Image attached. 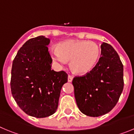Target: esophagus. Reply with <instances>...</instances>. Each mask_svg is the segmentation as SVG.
I'll use <instances>...</instances> for the list:
<instances>
[{
  "label": "esophagus",
  "mask_w": 134,
  "mask_h": 134,
  "mask_svg": "<svg viewBox=\"0 0 134 134\" xmlns=\"http://www.w3.org/2000/svg\"><path fill=\"white\" fill-rule=\"evenodd\" d=\"M73 78H74V77H73L72 76L68 75V81L69 82H71L72 81Z\"/></svg>",
  "instance_id": "1"
}]
</instances>
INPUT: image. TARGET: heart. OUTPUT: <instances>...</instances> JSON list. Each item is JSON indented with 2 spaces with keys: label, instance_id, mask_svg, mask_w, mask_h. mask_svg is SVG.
Segmentation results:
<instances>
[{
  "label": "heart",
  "instance_id": "b5f03b06",
  "mask_svg": "<svg viewBox=\"0 0 134 134\" xmlns=\"http://www.w3.org/2000/svg\"><path fill=\"white\" fill-rule=\"evenodd\" d=\"M53 61L60 68L67 66L71 60V68L78 74H88L94 68L100 55V46L93 41L67 40L49 50Z\"/></svg>",
  "mask_w": 134,
  "mask_h": 134
}]
</instances>
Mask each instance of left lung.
Listing matches in <instances>:
<instances>
[{
    "mask_svg": "<svg viewBox=\"0 0 134 134\" xmlns=\"http://www.w3.org/2000/svg\"><path fill=\"white\" fill-rule=\"evenodd\" d=\"M100 48V58L92 71L72 80L78 107L90 117H99L111 111L124 89V66L119 55L105 42Z\"/></svg>",
    "mask_w": 134,
    "mask_h": 134,
    "instance_id": "1",
    "label": "left lung"
}]
</instances>
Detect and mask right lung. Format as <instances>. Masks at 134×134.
Segmentation results:
<instances>
[{
	"label": "right lung",
	"instance_id": "1",
	"mask_svg": "<svg viewBox=\"0 0 134 134\" xmlns=\"http://www.w3.org/2000/svg\"><path fill=\"white\" fill-rule=\"evenodd\" d=\"M49 43L43 35L30 39L18 51L12 65V95L25 113L37 118L55 113L62 87L68 81L65 72L52 69Z\"/></svg>",
	"mask_w": 134,
	"mask_h": 134
}]
</instances>
